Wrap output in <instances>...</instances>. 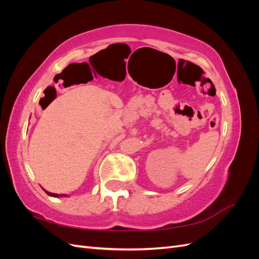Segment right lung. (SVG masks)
Segmentation results:
<instances>
[{
    "mask_svg": "<svg viewBox=\"0 0 259 259\" xmlns=\"http://www.w3.org/2000/svg\"><path fill=\"white\" fill-rule=\"evenodd\" d=\"M48 89H50V90H51L52 92H54V93H55V96H54V98H55V97H56V90H55V89L53 88V86H50V88H48ZM48 89H46V90H48ZM46 90H45V91H46ZM45 91H44V92H45ZM45 192H46V193H48L49 195H51V197H58V194H57V193H51V192H49V191H46V190H45Z\"/></svg>",
    "mask_w": 259,
    "mask_h": 259,
    "instance_id": "1",
    "label": "right lung"
}]
</instances>
